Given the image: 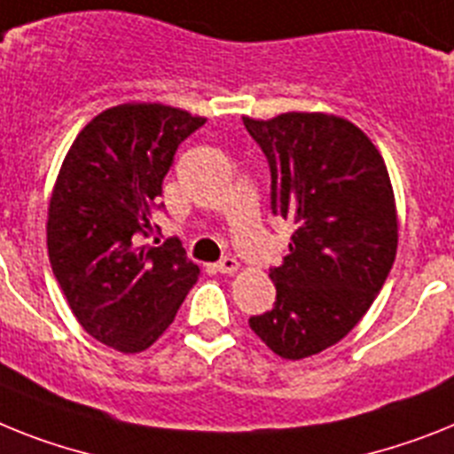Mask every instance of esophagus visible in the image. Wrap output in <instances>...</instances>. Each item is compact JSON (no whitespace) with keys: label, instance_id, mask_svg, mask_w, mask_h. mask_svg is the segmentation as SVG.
Segmentation results:
<instances>
[{"label":"esophagus","instance_id":"1","mask_svg":"<svg viewBox=\"0 0 454 454\" xmlns=\"http://www.w3.org/2000/svg\"><path fill=\"white\" fill-rule=\"evenodd\" d=\"M238 270H239V262L231 256L221 258V261L216 262V272H221V274H235Z\"/></svg>","mask_w":454,"mask_h":454}]
</instances>
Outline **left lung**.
Listing matches in <instances>:
<instances>
[{"instance_id":"obj_1","label":"left lung","mask_w":454,"mask_h":454,"mask_svg":"<svg viewBox=\"0 0 454 454\" xmlns=\"http://www.w3.org/2000/svg\"><path fill=\"white\" fill-rule=\"evenodd\" d=\"M245 127L268 156L272 212L295 226L270 270L277 302L249 325L277 356L302 360L344 339L386 284L399 239L390 175L344 117L284 113Z\"/></svg>"}]
</instances>
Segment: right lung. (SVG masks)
<instances>
[{"mask_svg":"<svg viewBox=\"0 0 454 454\" xmlns=\"http://www.w3.org/2000/svg\"><path fill=\"white\" fill-rule=\"evenodd\" d=\"M205 117L163 104H121L75 136L48 207V256L85 333L120 353L150 348L200 277L180 239L143 245L184 138Z\"/></svg>","mask_w":454,"mask_h":454,"instance_id":"obj_1","label":"right lung"}]
</instances>
